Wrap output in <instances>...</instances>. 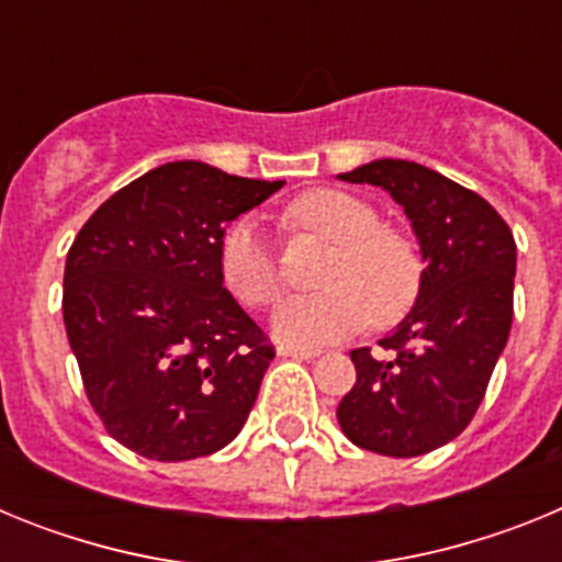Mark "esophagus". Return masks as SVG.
<instances>
[{
  "label": "esophagus",
  "instance_id": "34e87169",
  "mask_svg": "<svg viewBox=\"0 0 562 562\" xmlns=\"http://www.w3.org/2000/svg\"><path fill=\"white\" fill-rule=\"evenodd\" d=\"M278 355L292 357V360H315V357H321V351H317V349H297V346H281V349H278Z\"/></svg>",
  "mask_w": 562,
  "mask_h": 562
}]
</instances>
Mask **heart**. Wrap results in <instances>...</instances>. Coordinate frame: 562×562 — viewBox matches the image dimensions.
I'll use <instances>...</instances> for the list:
<instances>
[{"instance_id":"1","label":"heart","mask_w":562,"mask_h":562,"mask_svg":"<svg viewBox=\"0 0 562 562\" xmlns=\"http://www.w3.org/2000/svg\"><path fill=\"white\" fill-rule=\"evenodd\" d=\"M284 227L329 241L321 272L324 292L295 295L278 306L272 331L292 346H326L371 324H396L422 290V256L414 238L380 225L374 207L346 191L317 188L301 193L284 211ZM227 290L250 310L272 306L284 292V276L272 247L252 220L227 227L220 247Z\"/></svg>"}]
</instances>
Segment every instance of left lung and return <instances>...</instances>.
I'll return each mask as SVG.
<instances>
[{
    "mask_svg": "<svg viewBox=\"0 0 562 562\" xmlns=\"http://www.w3.org/2000/svg\"><path fill=\"white\" fill-rule=\"evenodd\" d=\"M346 182L405 207L425 270L411 315L380 355L351 351L357 382L337 405L342 434L371 453L414 459L473 422L513 326L515 238L484 196L408 160H374Z\"/></svg>",
    "mask_w": 562,
    "mask_h": 562,
    "instance_id": "obj_1",
    "label": "left lung"
}]
</instances>
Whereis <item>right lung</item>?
<instances>
[{"label":"right lung","mask_w":562,"mask_h":562,"mask_svg":"<svg viewBox=\"0 0 562 562\" xmlns=\"http://www.w3.org/2000/svg\"><path fill=\"white\" fill-rule=\"evenodd\" d=\"M284 182L166 162L112 193L64 267V326L83 391L123 448L188 461L245 428L270 337L222 284L227 225Z\"/></svg>","instance_id":"add662e5"}]
</instances>
